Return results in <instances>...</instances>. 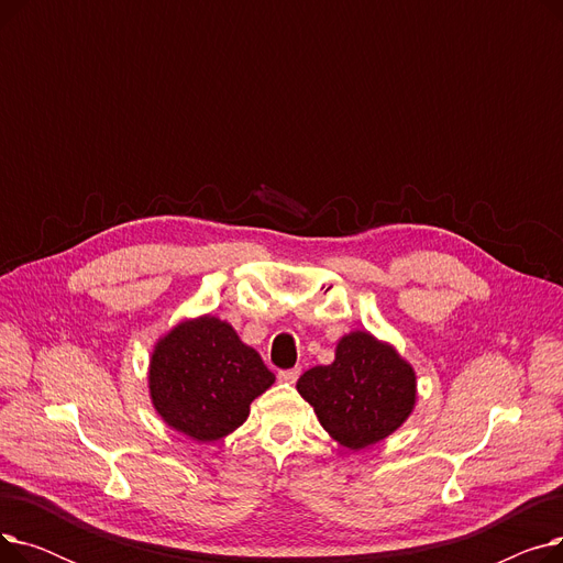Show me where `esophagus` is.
<instances>
[{"label":"esophagus","mask_w":563,"mask_h":563,"mask_svg":"<svg viewBox=\"0 0 563 563\" xmlns=\"http://www.w3.org/2000/svg\"><path fill=\"white\" fill-rule=\"evenodd\" d=\"M299 374H301V369H299V367H294V369H283V372L278 374V378H280L283 383H297Z\"/></svg>","instance_id":"esophagus-1"}]
</instances>
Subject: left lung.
I'll return each mask as SVG.
<instances>
[{"label":"left lung","instance_id":"1","mask_svg":"<svg viewBox=\"0 0 563 563\" xmlns=\"http://www.w3.org/2000/svg\"><path fill=\"white\" fill-rule=\"evenodd\" d=\"M299 395L346 450H365L395 433L416 408L418 376L399 351L369 331L340 338L335 361L308 369Z\"/></svg>","mask_w":563,"mask_h":563}]
</instances>
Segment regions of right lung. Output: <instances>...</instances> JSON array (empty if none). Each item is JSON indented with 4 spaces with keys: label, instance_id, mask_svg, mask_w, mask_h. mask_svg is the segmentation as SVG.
Listing matches in <instances>:
<instances>
[{
    "label": "right lung",
    "instance_id": "obj_1",
    "mask_svg": "<svg viewBox=\"0 0 563 563\" xmlns=\"http://www.w3.org/2000/svg\"><path fill=\"white\" fill-rule=\"evenodd\" d=\"M274 380L260 353L212 314L185 319L162 335L147 369L157 416L196 442H214L242 427L251 401Z\"/></svg>",
    "mask_w": 563,
    "mask_h": 563
}]
</instances>
